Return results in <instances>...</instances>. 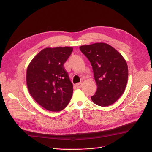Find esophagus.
<instances>
[{
	"mask_svg": "<svg viewBox=\"0 0 152 152\" xmlns=\"http://www.w3.org/2000/svg\"><path fill=\"white\" fill-rule=\"evenodd\" d=\"M82 82H80V83H77L76 84V87H77V88H80V87H82Z\"/></svg>",
	"mask_w": 152,
	"mask_h": 152,
	"instance_id": "34e87169",
	"label": "esophagus"
}]
</instances>
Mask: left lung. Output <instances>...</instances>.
Wrapping results in <instances>:
<instances>
[{
    "label": "left lung",
    "mask_w": 152,
    "mask_h": 152,
    "mask_svg": "<svg viewBox=\"0 0 152 152\" xmlns=\"http://www.w3.org/2000/svg\"><path fill=\"white\" fill-rule=\"evenodd\" d=\"M80 50L91 63L97 91L91 98L101 107L114 103L124 93L128 79L125 59L116 49L105 43L82 45Z\"/></svg>",
    "instance_id": "obj_1"
}]
</instances>
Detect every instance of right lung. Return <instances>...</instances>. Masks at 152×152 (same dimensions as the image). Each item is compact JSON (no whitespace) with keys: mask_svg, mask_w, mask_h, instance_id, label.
<instances>
[{"mask_svg":"<svg viewBox=\"0 0 152 152\" xmlns=\"http://www.w3.org/2000/svg\"><path fill=\"white\" fill-rule=\"evenodd\" d=\"M72 51L71 47L45 48L27 68L26 84L30 94L49 111H61L72 98L73 84L64 63Z\"/></svg>","mask_w":152,"mask_h":152,"instance_id":"obj_1","label":"right lung"}]
</instances>
